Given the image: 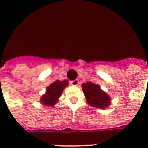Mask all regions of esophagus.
I'll use <instances>...</instances> for the list:
<instances>
[{
    "label": "esophagus",
    "instance_id": "esophagus-1",
    "mask_svg": "<svg viewBox=\"0 0 148 148\" xmlns=\"http://www.w3.org/2000/svg\"><path fill=\"white\" fill-rule=\"evenodd\" d=\"M79 84L78 80H74V81H71V84L73 86H77Z\"/></svg>",
    "mask_w": 148,
    "mask_h": 148
}]
</instances>
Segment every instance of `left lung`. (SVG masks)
Wrapping results in <instances>:
<instances>
[{"mask_svg": "<svg viewBox=\"0 0 148 148\" xmlns=\"http://www.w3.org/2000/svg\"><path fill=\"white\" fill-rule=\"evenodd\" d=\"M88 103L92 107L105 109L110 105V97L101 89L98 84L88 81L81 84Z\"/></svg>", "mask_w": 148, "mask_h": 148, "instance_id": "8db88e82", "label": "left lung"}]
</instances>
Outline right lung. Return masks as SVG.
Wrapping results in <instances>:
<instances>
[{
  "mask_svg": "<svg viewBox=\"0 0 148 148\" xmlns=\"http://www.w3.org/2000/svg\"><path fill=\"white\" fill-rule=\"evenodd\" d=\"M68 85V81L57 80L50 84L46 89V93L40 97V102L46 106H53L61 96L64 89Z\"/></svg>",
  "mask_w": 148,
  "mask_h": 148,
  "instance_id": "right-lung-1",
  "label": "right lung"
}]
</instances>
